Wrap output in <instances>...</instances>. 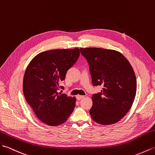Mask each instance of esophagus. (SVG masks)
Masks as SVG:
<instances>
[{"mask_svg": "<svg viewBox=\"0 0 155 155\" xmlns=\"http://www.w3.org/2000/svg\"><path fill=\"white\" fill-rule=\"evenodd\" d=\"M84 97L85 96L84 95H77L76 96V99H78V100H81V99H83V98H84Z\"/></svg>", "mask_w": 155, "mask_h": 155, "instance_id": "1", "label": "esophagus"}]
</instances>
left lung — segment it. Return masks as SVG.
I'll return each instance as SVG.
<instances>
[{"label":"left lung","instance_id":"1","mask_svg":"<svg viewBox=\"0 0 155 155\" xmlns=\"http://www.w3.org/2000/svg\"><path fill=\"white\" fill-rule=\"evenodd\" d=\"M89 65L94 86L102 90L92 95L91 118L101 125L120 121L131 107L137 91L133 68L117 51L99 48H80Z\"/></svg>","mask_w":155,"mask_h":155}]
</instances>
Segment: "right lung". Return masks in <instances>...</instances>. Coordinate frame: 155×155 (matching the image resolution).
<instances>
[{"label": "right lung", "instance_id": "1", "mask_svg": "<svg viewBox=\"0 0 155 155\" xmlns=\"http://www.w3.org/2000/svg\"><path fill=\"white\" fill-rule=\"evenodd\" d=\"M80 49L43 51L27 67L23 92L28 104L41 121L58 126L67 121L75 106V98L59 92L68 70L80 57Z\"/></svg>", "mask_w": 155, "mask_h": 155}]
</instances>
